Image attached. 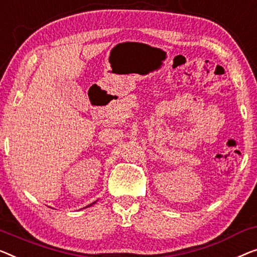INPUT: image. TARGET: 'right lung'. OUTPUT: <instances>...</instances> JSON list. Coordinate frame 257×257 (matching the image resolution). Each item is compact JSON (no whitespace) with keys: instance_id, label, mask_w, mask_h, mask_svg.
Instances as JSON below:
<instances>
[{"instance_id":"right-lung-1","label":"right lung","mask_w":257,"mask_h":257,"mask_svg":"<svg viewBox=\"0 0 257 257\" xmlns=\"http://www.w3.org/2000/svg\"><path fill=\"white\" fill-rule=\"evenodd\" d=\"M94 203H95V202H93V203H91V204H90V205H87V206H85V208H89V206H91V205H93V204H94Z\"/></svg>"}]
</instances>
